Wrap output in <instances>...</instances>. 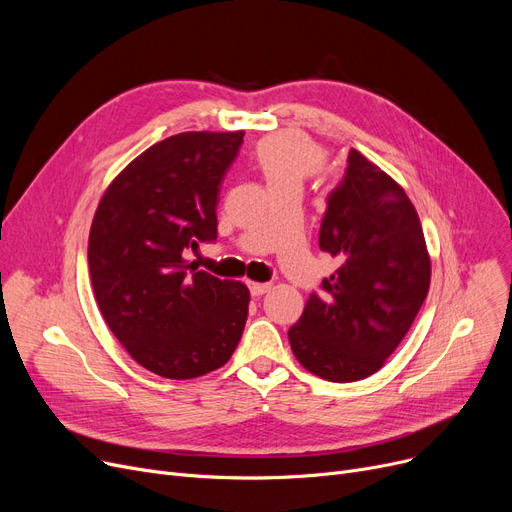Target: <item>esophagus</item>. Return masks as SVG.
Listing matches in <instances>:
<instances>
[{"mask_svg": "<svg viewBox=\"0 0 512 512\" xmlns=\"http://www.w3.org/2000/svg\"><path fill=\"white\" fill-rule=\"evenodd\" d=\"M270 288H272L270 282H265V284H261V282H251V284H249V290H251L253 297H261V294L270 292Z\"/></svg>", "mask_w": 512, "mask_h": 512, "instance_id": "34e87169", "label": "esophagus"}]
</instances>
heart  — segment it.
Wrapping results in <instances>:
<instances>
[{
    "label": "heart",
    "mask_w": 512,
    "mask_h": 512,
    "mask_svg": "<svg viewBox=\"0 0 512 512\" xmlns=\"http://www.w3.org/2000/svg\"><path fill=\"white\" fill-rule=\"evenodd\" d=\"M324 161V149L294 132L267 137L255 149V168L270 191L284 184L301 186L307 176L321 170Z\"/></svg>",
    "instance_id": "heart-1"
}]
</instances>
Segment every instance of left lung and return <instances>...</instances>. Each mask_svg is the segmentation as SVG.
Listing matches in <instances>:
<instances>
[{
  "label": "left lung",
  "mask_w": 512,
  "mask_h": 512,
  "mask_svg": "<svg viewBox=\"0 0 512 512\" xmlns=\"http://www.w3.org/2000/svg\"><path fill=\"white\" fill-rule=\"evenodd\" d=\"M319 249L340 265L288 330L290 348L307 371L328 382L369 378L413 326L432 263L405 188L357 149L328 197Z\"/></svg>",
  "instance_id": "8db88e82"
}]
</instances>
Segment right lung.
Masks as SVG:
<instances>
[{
  "instance_id": "obj_1",
  "label": "right lung",
  "mask_w": 512,
  "mask_h": 512,
  "mask_svg": "<svg viewBox=\"0 0 512 512\" xmlns=\"http://www.w3.org/2000/svg\"><path fill=\"white\" fill-rule=\"evenodd\" d=\"M245 132H180L112 180L89 232L99 311L128 355L170 380L222 367L249 315V288L186 261L218 238L222 180Z\"/></svg>"
}]
</instances>
